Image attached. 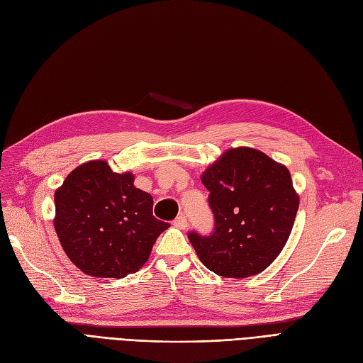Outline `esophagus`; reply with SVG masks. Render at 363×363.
<instances>
[{"instance_id":"34e87169","label":"esophagus","mask_w":363,"mask_h":363,"mask_svg":"<svg viewBox=\"0 0 363 363\" xmlns=\"http://www.w3.org/2000/svg\"><path fill=\"white\" fill-rule=\"evenodd\" d=\"M173 225L177 226L178 229H185L186 226H189V223H186V217L184 214H181V216H178L177 218H174Z\"/></svg>"}]
</instances>
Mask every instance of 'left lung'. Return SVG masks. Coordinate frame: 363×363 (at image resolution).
Segmentation results:
<instances>
[{"label":"left lung","mask_w":363,"mask_h":363,"mask_svg":"<svg viewBox=\"0 0 363 363\" xmlns=\"http://www.w3.org/2000/svg\"><path fill=\"white\" fill-rule=\"evenodd\" d=\"M202 182L214 230L189 233L199 259L223 277L264 272L285 247L298 209L289 170L258 149L235 147L202 173Z\"/></svg>","instance_id":"left-lung-1"}]
</instances>
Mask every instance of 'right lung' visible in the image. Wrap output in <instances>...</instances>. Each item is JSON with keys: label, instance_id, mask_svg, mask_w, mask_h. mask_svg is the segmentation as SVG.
<instances>
[{"label": "right lung", "instance_id": "1", "mask_svg": "<svg viewBox=\"0 0 363 363\" xmlns=\"http://www.w3.org/2000/svg\"><path fill=\"white\" fill-rule=\"evenodd\" d=\"M54 202V228L67 258L95 277L138 272L170 226L152 214L154 199L135 189L134 174L116 173L101 160L69 173Z\"/></svg>", "mask_w": 363, "mask_h": 363}]
</instances>
